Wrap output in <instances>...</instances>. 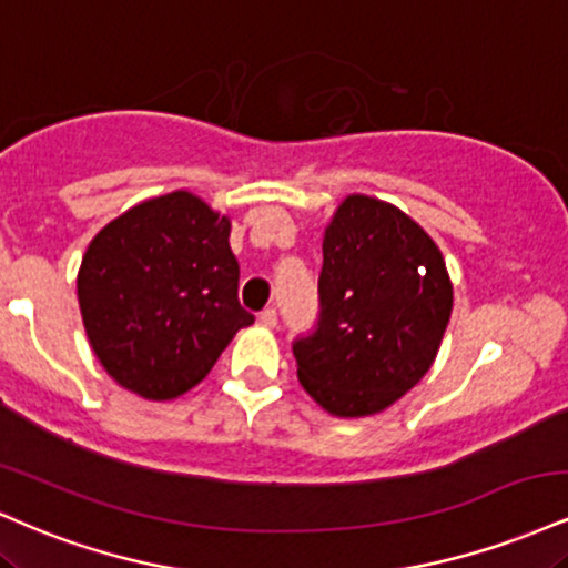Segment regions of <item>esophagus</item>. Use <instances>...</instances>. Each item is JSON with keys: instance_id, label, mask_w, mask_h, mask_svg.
Segmentation results:
<instances>
[{"instance_id": "obj_1", "label": "esophagus", "mask_w": 568, "mask_h": 568, "mask_svg": "<svg viewBox=\"0 0 568 568\" xmlns=\"http://www.w3.org/2000/svg\"><path fill=\"white\" fill-rule=\"evenodd\" d=\"M258 323H262L264 327H275L277 325V312L270 306V310H264L262 314H258Z\"/></svg>"}]
</instances>
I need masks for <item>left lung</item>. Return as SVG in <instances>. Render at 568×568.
<instances>
[{"instance_id": "obj_1", "label": "left lung", "mask_w": 568, "mask_h": 568, "mask_svg": "<svg viewBox=\"0 0 568 568\" xmlns=\"http://www.w3.org/2000/svg\"><path fill=\"white\" fill-rule=\"evenodd\" d=\"M453 314L439 245L405 211L346 195L325 227L320 320L293 341L304 392L336 418H365L432 371Z\"/></svg>"}]
</instances>
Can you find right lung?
Here are the masks:
<instances>
[{
    "mask_svg": "<svg viewBox=\"0 0 568 568\" xmlns=\"http://www.w3.org/2000/svg\"><path fill=\"white\" fill-rule=\"evenodd\" d=\"M230 216L174 190L108 222L81 258L77 291L94 357L119 386L169 402L201 384L241 327Z\"/></svg>",
    "mask_w": 568,
    "mask_h": 568,
    "instance_id": "1",
    "label": "right lung"
}]
</instances>
